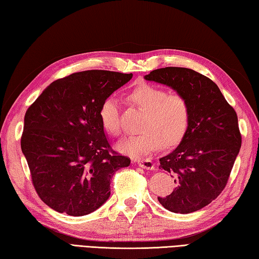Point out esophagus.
Wrapping results in <instances>:
<instances>
[{
    "label": "esophagus",
    "instance_id": "esophagus-1",
    "mask_svg": "<svg viewBox=\"0 0 259 259\" xmlns=\"http://www.w3.org/2000/svg\"><path fill=\"white\" fill-rule=\"evenodd\" d=\"M135 162L138 163L139 167L147 169V170H151L155 168V164H153V162L148 158L147 159H138V160H135Z\"/></svg>",
    "mask_w": 259,
    "mask_h": 259
}]
</instances>
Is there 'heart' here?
<instances>
[{
  "mask_svg": "<svg viewBox=\"0 0 259 259\" xmlns=\"http://www.w3.org/2000/svg\"><path fill=\"white\" fill-rule=\"evenodd\" d=\"M129 100L145 111L140 129L142 133L125 137L115 145V149L125 156L141 158L159 149L172 147L183 140L190 121L188 100L178 93L153 84H141L129 93ZM100 121L106 133L120 134L119 101L110 97L100 108Z\"/></svg>",
  "mask_w": 259,
  "mask_h": 259,
  "instance_id": "1",
  "label": "heart"
}]
</instances>
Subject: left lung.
I'll return each mask as SVG.
<instances>
[{"label": "left lung", "instance_id": "obj_1", "mask_svg": "<svg viewBox=\"0 0 259 259\" xmlns=\"http://www.w3.org/2000/svg\"><path fill=\"white\" fill-rule=\"evenodd\" d=\"M188 100L190 121L176 149L159 159V168L175 179V188L159 202L176 213H190L221 195L241 146L238 118L217 84L187 68L167 67L145 75Z\"/></svg>", "mask_w": 259, "mask_h": 259}]
</instances>
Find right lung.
I'll list each match as a JSON object with an SVG mask.
<instances>
[{"label": "right lung", "mask_w": 259, "mask_h": 259, "mask_svg": "<svg viewBox=\"0 0 259 259\" xmlns=\"http://www.w3.org/2000/svg\"><path fill=\"white\" fill-rule=\"evenodd\" d=\"M133 73L89 70L56 80L26 110L21 149L38 197L58 212L84 216L110 197L130 159L112 151L100 108Z\"/></svg>", "instance_id": "add662e5"}]
</instances>
